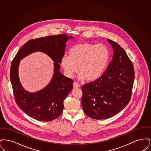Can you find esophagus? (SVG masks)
Instances as JSON below:
<instances>
[{"mask_svg": "<svg viewBox=\"0 0 151 151\" xmlns=\"http://www.w3.org/2000/svg\"><path fill=\"white\" fill-rule=\"evenodd\" d=\"M73 86L75 88H79L80 86L79 83H78L76 82H74L73 84Z\"/></svg>", "mask_w": 151, "mask_h": 151, "instance_id": "1", "label": "esophagus"}]
</instances>
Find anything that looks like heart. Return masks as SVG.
<instances>
[{
	"label": "heart",
	"instance_id": "1",
	"mask_svg": "<svg viewBox=\"0 0 151 151\" xmlns=\"http://www.w3.org/2000/svg\"><path fill=\"white\" fill-rule=\"evenodd\" d=\"M109 59L110 51L105 45L84 42L73 46L60 63L67 76L72 77L78 66L79 78L92 81L102 75Z\"/></svg>",
	"mask_w": 151,
	"mask_h": 151
}]
</instances>
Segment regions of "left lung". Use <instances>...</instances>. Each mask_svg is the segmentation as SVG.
<instances>
[{
	"mask_svg": "<svg viewBox=\"0 0 151 151\" xmlns=\"http://www.w3.org/2000/svg\"><path fill=\"white\" fill-rule=\"evenodd\" d=\"M108 41L113 49V60L99 79L81 88L83 111L94 119H108L119 113L129 104L134 85L131 60L121 46Z\"/></svg>",
	"mask_w": 151,
	"mask_h": 151,
	"instance_id": "obj_1",
	"label": "left lung"
}]
</instances>
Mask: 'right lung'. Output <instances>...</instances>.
<instances>
[{
  "instance_id": "1",
  "label": "right lung",
  "mask_w": 151,
  "mask_h": 151,
  "mask_svg": "<svg viewBox=\"0 0 151 151\" xmlns=\"http://www.w3.org/2000/svg\"><path fill=\"white\" fill-rule=\"evenodd\" d=\"M68 38L65 34H60L32 39L18 51L12 62L10 80L16 103L27 115L36 120L49 122L58 118L63 112V101L73 89V80L59 72V63L64 56ZM37 50L45 52L53 60L55 73L47 86L35 94H30L20 84L18 67L21 59Z\"/></svg>"
}]
</instances>
